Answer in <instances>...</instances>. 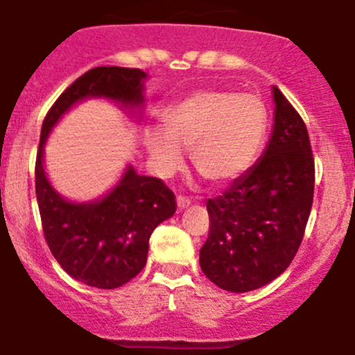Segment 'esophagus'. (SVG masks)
Wrapping results in <instances>:
<instances>
[{"label":"esophagus","mask_w":355,"mask_h":355,"mask_svg":"<svg viewBox=\"0 0 355 355\" xmlns=\"http://www.w3.org/2000/svg\"><path fill=\"white\" fill-rule=\"evenodd\" d=\"M178 210H184L186 207H189V205H191V200L188 198V196H182V195H179L178 196Z\"/></svg>","instance_id":"1"}]
</instances>
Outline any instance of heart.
<instances>
[{
  "mask_svg": "<svg viewBox=\"0 0 355 355\" xmlns=\"http://www.w3.org/2000/svg\"><path fill=\"white\" fill-rule=\"evenodd\" d=\"M266 133L263 102L251 94L198 90L162 114V130L147 131L153 167L167 176L182 164V148H191L198 174L222 184L254 162Z\"/></svg>",
  "mask_w": 355,
  "mask_h": 355,
  "instance_id": "obj_1",
  "label": "heart"
}]
</instances>
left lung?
I'll return each instance as SVG.
<instances>
[{
	"label": "left lung",
	"instance_id": "obj_1",
	"mask_svg": "<svg viewBox=\"0 0 355 355\" xmlns=\"http://www.w3.org/2000/svg\"><path fill=\"white\" fill-rule=\"evenodd\" d=\"M275 124L261 159L207 202L210 229L200 250L208 280L231 292L266 286L291 265L313 205L314 157L308 128L277 87Z\"/></svg>",
	"mask_w": 355,
	"mask_h": 355
}]
</instances>
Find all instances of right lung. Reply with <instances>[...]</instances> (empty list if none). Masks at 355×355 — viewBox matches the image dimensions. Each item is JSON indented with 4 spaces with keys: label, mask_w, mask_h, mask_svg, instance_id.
<instances>
[{
    "label": "right lung",
    "mask_w": 355,
    "mask_h": 355,
    "mask_svg": "<svg viewBox=\"0 0 355 355\" xmlns=\"http://www.w3.org/2000/svg\"><path fill=\"white\" fill-rule=\"evenodd\" d=\"M144 78L145 73L138 68L89 69L56 98L42 123L35 195L44 237L69 277L97 288L121 287L144 270L148 239L160 222L174 215L176 196L162 179L140 176L130 167L101 202L69 203L51 188L44 173V141L58 119L85 97H109L130 107L141 104Z\"/></svg>",
    "instance_id": "right-lung-1"
}]
</instances>
